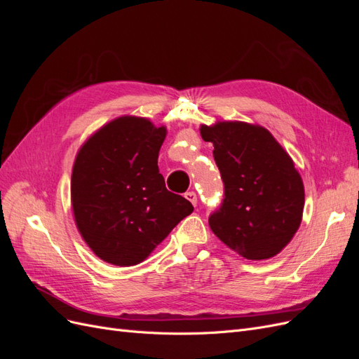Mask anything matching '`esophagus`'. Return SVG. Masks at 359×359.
<instances>
[{
	"instance_id": "34e87169",
	"label": "esophagus",
	"mask_w": 359,
	"mask_h": 359,
	"mask_svg": "<svg viewBox=\"0 0 359 359\" xmlns=\"http://www.w3.org/2000/svg\"><path fill=\"white\" fill-rule=\"evenodd\" d=\"M186 199L190 201L194 206L198 205V194L194 193V191H187V193H186Z\"/></svg>"
}]
</instances>
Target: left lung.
Here are the masks:
<instances>
[{"label":"left lung","instance_id":"left-lung-1","mask_svg":"<svg viewBox=\"0 0 359 359\" xmlns=\"http://www.w3.org/2000/svg\"><path fill=\"white\" fill-rule=\"evenodd\" d=\"M212 142L223 180V201L210 227L227 247L250 260L283 250L298 231L304 186L286 151L266 128L240 121L202 126Z\"/></svg>","mask_w":359,"mask_h":359}]
</instances>
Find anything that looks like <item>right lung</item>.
Wrapping results in <instances>:
<instances>
[{
    "label": "right lung",
    "instance_id": "right-lung-1",
    "mask_svg": "<svg viewBox=\"0 0 359 359\" xmlns=\"http://www.w3.org/2000/svg\"><path fill=\"white\" fill-rule=\"evenodd\" d=\"M165 127L121 116L79 149L72 173L76 226L107 264L136 265L165 240L193 205L166 189L158 172Z\"/></svg>",
    "mask_w": 359,
    "mask_h": 359
}]
</instances>
